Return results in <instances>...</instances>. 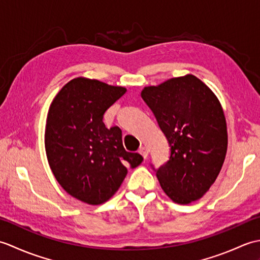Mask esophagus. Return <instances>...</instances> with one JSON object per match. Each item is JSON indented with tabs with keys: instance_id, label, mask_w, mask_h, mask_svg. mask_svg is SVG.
Listing matches in <instances>:
<instances>
[{
	"instance_id": "34e87169",
	"label": "esophagus",
	"mask_w": 260,
	"mask_h": 260,
	"mask_svg": "<svg viewBox=\"0 0 260 260\" xmlns=\"http://www.w3.org/2000/svg\"><path fill=\"white\" fill-rule=\"evenodd\" d=\"M139 152H140L141 155H142L143 157H144V158L147 157V155H148V150H147V148H146L145 146H142V147L140 148Z\"/></svg>"
}]
</instances>
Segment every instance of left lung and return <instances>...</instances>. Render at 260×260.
Wrapping results in <instances>:
<instances>
[{
  "label": "left lung",
  "instance_id": "8db88e82",
  "mask_svg": "<svg viewBox=\"0 0 260 260\" xmlns=\"http://www.w3.org/2000/svg\"><path fill=\"white\" fill-rule=\"evenodd\" d=\"M141 96L171 147L170 159L156 170L161 187L175 203L199 200L214 183L227 154V123L219 99L193 75L145 87Z\"/></svg>",
  "mask_w": 260,
  "mask_h": 260
}]
</instances>
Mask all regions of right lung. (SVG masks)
<instances>
[{
  "instance_id": "1",
  "label": "right lung",
  "mask_w": 260,
  "mask_h": 260,
  "mask_svg": "<svg viewBox=\"0 0 260 260\" xmlns=\"http://www.w3.org/2000/svg\"><path fill=\"white\" fill-rule=\"evenodd\" d=\"M125 92L124 87L78 77L49 108L45 146L50 169L66 192L91 206L108 201L123 183L126 167L143 161L141 154L125 151L119 127L107 128L103 121Z\"/></svg>"
}]
</instances>
